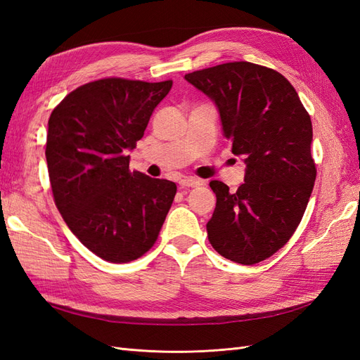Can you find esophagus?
Segmentation results:
<instances>
[{"mask_svg": "<svg viewBox=\"0 0 360 360\" xmlns=\"http://www.w3.org/2000/svg\"><path fill=\"white\" fill-rule=\"evenodd\" d=\"M179 184H180V189H186V188L200 186L201 181L197 180V179H192V177H186V179H181Z\"/></svg>", "mask_w": 360, "mask_h": 360, "instance_id": "obj_1", "label": "esophagus"}]
</instances>
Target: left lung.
<instances>
[{
    "mask_svg": "<svg viewBox=\"0 0 360 360\" xmlns=\"http://www.w3.org/2000/svg\"><path fill=\"white\" fill-rule=\"evenodd\" d=\"M184 79L214 102L224 136L246 163L236 192L210 181L216 209L209 240L234 263H259L290 240L307 210L317 176L311 117L285 76L259 64L225 63Z\"/></svg>",
    "mask_w": 360,
    "mask_h": 360,
    "instance_id": "8db88e82",
    "label": "left lung"
}]
</instances>
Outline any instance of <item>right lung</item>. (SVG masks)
<instances>
[{"mask_svg":"<svg viewBox=\"0 0 360 360\" xmlns=\"http://www.w3.org/2000/svg\"><path fill=\"white\" fill-rule=\"evenodd\" d=\"M172 81L103 78L84 84L53 108L46 162L64 222L93 254L129 263L155 245L176 183L129 169L155 108Z\"/></svg>","mask_w":360,"mask_h":360,"instance_id":"add662e5","label":"right lung"}]
</instances>
